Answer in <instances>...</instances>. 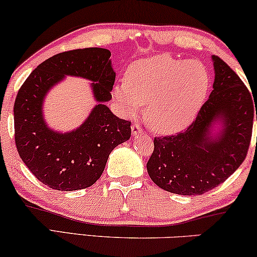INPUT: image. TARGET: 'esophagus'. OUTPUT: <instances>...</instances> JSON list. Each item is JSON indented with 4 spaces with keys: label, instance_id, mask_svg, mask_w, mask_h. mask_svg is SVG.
I'll return each instance as SVG.
<instances>
[{
    "label": "esophagus",
    "instance_id": "obj_1",
    "mask_svg": "<svg viewBox=\"0 0 257 257\" xmlns=\"http://www.w3.org/2000/svg\"><path fill=\"white\" fill-rule=\"evenodd\" d=\"M144 130L142 128V126H140L139 124H137V122H135V124H132V133L133 136H137L139 135V133H143Z\"/></svg>",
    "mask_w": 257,
    "mask_h": 257
}]
</instances>
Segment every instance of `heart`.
Listing matches in <instances>:
<instances>
[{
    "label": "heart",
    "mask_w": 257,
    "mask_h": 257,
    "mask_svg": "<svg viewBox=\"0 0 257 257\" xmlns=\"http://www.w3.org/2000/svg\"><path fill=\"white\" fill-rule=\"evenodd\" d=\"M208 86V72L202 63L161 54L130 64L124 82L113 87V97L128 114L146 107L149 127L160 135H172L193 121Z\"/></svg>",
    "instance_id": "1"
}]
</instances>
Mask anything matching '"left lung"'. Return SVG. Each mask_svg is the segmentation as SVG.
<instances>
[{
    "label": "left lung",
    "instance_id": "left-lung-1",
    "mask_svg": "<svg viewBox=\"0 0 257 257\" xmlns=\"http://www.w3.org/2000/svg\"><path fill=\"white\" fill-rule=\"evenodd\" d=\"M213 61V91L194 121L185 131L153 140L147 172L154 184L167 192L203 194L226 181L247 157L257 103L226 62L217 56ZM217 117L224 120L225 130L213 141L208 131Z\"/></svg>",
    "mask_w": 257,
    "mask_h": 257
}]
</instances>
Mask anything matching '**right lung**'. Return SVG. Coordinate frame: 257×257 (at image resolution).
Listing matches in <instances>:
<instances>
[{
  "mask_svg": "<svg viewBox=\"0 0 257 257\" xmlns=\"http://www.w3.org/2000/svg\"><path fill=\"white\" fill-rule=\"evenodd\" d=\"M111 52L103 48L61 52L41 63L17 92L14 105L15 143L21 159L41 182L58 191H77L100 178L112 150L131 137V121L112 113L106 103L112 98L115 73ZM65 74L95 82L99 104L76 132L57 134L45 125L41 103L47 90Z\"/></svg>",
  "mask_w": 257,
  "mask_h": 257,
  "instance_id": "1",
  "label": "right lung"
}]
</instances>
